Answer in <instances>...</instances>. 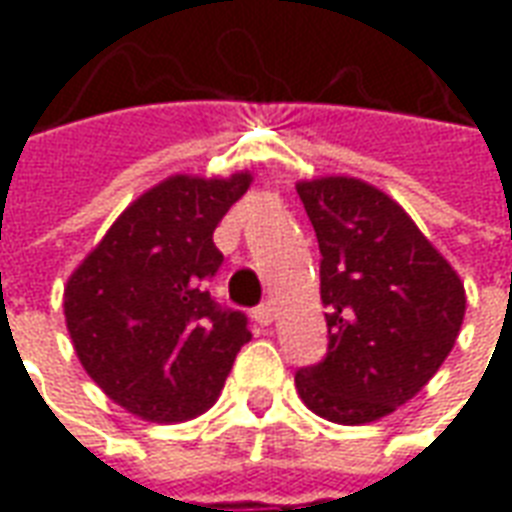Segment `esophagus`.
I'll use <instances>...</instances> for the list:
<instances>
[{
    "label": "esophagus",
    "mask_w": 512,
    "mask_h": 512,
    "mask_svg": "<svg viewBox=\"0 0 512 512\" xmlns=\"http://www.w3.org/2000/svg\"><path fill=\"white\" fill-rule=\"evenodd\" d=\"M252 318H255V323H260V326H271V321H274V310H271V304H260V307L252 312Z\"/></svg>",
    "instance_id": "esophagus-1"
}]
</instances>
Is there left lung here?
Instances as JSON below:
<instances>
[{
	"instance_id": "obj_1",
	"label": "left lung",
	"mask_w": 512,
	"mask_h": 512,
	"mask_svg": "<svg viewBox=\"0 0 512 512\" xmlns=\"http://www.w3.org/2000/svg\"><path fill=\"white\" fill-rule=\"evenodd\" d=\"M321 249L329 354L296 373L312 414L337 425L389 417L417 395L461 334L458 271L389 194L329 175L296 183Z\"/></svg>"
}]
</instances>
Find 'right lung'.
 <instances>
[{
	"mask_svg": "<svg viewBox=\"0 0 512 512\" xmlns=\"http://www.w3.org/2000/svg\"><path fill=\"white\" fill-rule=\"evenodd\" d=\"M252 186L230 178L169 175L139 194L76 266L65 326L87 376L145 422H186L222 395L246 315L222 310L205 282L222 266L213 230Z\"/></svg>",
	"mask_w": 512,
	"mask_h": 512,
	"instance_id": "1",
	"label": "right lung"
}]
</instances>
